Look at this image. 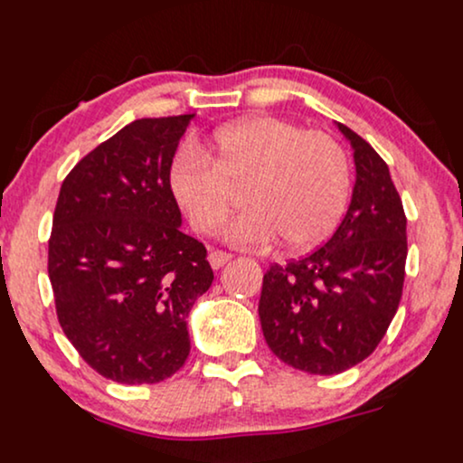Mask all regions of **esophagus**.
<instances>
[{
  "instance_id": "34e87169",
  "label": "esophagus",
  "mask_w": 463,
  "mask_h": 463,
  "mask_svg": "<svg viewBox=\"0 0 463 463\" xmlns=\"http://www.w3.org/2000/svg\"><path fill=\"white\" fill-rule=\"evenodd\" d=\"M208 260H210L212 269H221L222 264H227V262H230V260H232V253H227V251H221V249H212L210 255H208Z\"/></svg>"
}]
</instances>
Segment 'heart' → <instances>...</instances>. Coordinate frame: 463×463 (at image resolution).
<instances>
[{"label":"heart","instance_id":"1","mask_svg":"<svg viewBox=\"0 0 463 463\" xmlns=\"http://www.w3.org/2000/svg\"><path fill=\"white\" fill-rule=\"evenodd\" d=\"M179 208L199 233H214L244 188L249 205L225 230L232 242L266 247L281 236L288 249L317 247L335 230L351 193L346 151L325 132H306L275 117L225 125L212 154L184 145L171 166Z\"/></svg>","mask_w":463,"mask_h":463}]
</instances>
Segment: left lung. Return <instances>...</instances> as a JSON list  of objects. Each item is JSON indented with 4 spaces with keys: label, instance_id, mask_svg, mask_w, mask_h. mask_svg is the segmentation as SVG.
<instances>
[{
    "label": "left lung",
    "instance_id": "left-lung-1",
    "mask_svg": "<svg viewBox=\"0 0 463 463\" xmlns=\"http://www.w3.org/2000/svg\"><path fill=\"white\" fill-rule=\"evenodd\" d=\"M338 128L355 157L349 210L323 247L266 270L258 307L269 349L309 374H338L366 360L405 281L407 219L388 165L362 136Z\"/></svg>",
    "mask_w": 463,
    "mask_h": 463
}]
</instances>
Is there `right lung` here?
I'll return each mask as SVG.
<instances>
[{"label": "right lung", "instance_id": "obj_1", "mask_svg": "<svg viewBox=\"0 0 463 463\" xmlns=\"http://www.w3.org/2000/svg\"><path fill=\"white\" fill-rule=\"evenodd\" d=\"M193 117L125 125L71 168L58 194L47 253L58 323L117 383L165 382L184 366L188 312L214 279L203 242L179 230L171 190Z\"/></svg>", "mask_w": 463, "mask_h": 463}]
</instances>
